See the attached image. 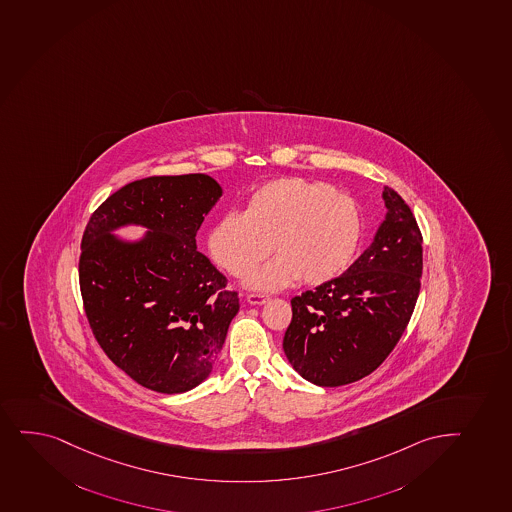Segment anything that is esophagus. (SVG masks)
<instances>
[{
    "label": "esophagus",
    "mask_w": 512,
    "mask_h": 512,
    "mask_svg": "<svg viewBox=\"0 0 512 512\" xmlns=\"http://www.w3.org/2000/svg\"><path fill=\"white\" fill-rule=\"evenodd\" d=\"M269 296L265 294H247V301L250 305H265L269 303Z\"/></svg>",
    "instance_id": "obj_1"
}]
</instances>
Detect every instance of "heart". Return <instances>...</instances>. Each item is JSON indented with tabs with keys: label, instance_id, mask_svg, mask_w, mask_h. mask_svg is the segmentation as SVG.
Returning <instances> with one entry per match:
<instances>
[{
	"label": "heart",
	"instance_id": "obj_1",
	"mask_svg": "<svg viewBox=\"0 0 512 512\" xmlns=\"http://www.w3.org/2000/svg\"><path fill=\"white\" fill-rule=\"evenodd\" d=\"M359 206L322 180L286 177L260 185L245 211H230L207 238L213 259L231 276H247L272 252L248 288L274 293L299 279L320 286L339 277L361 240Z\"/></svg>",
	"mask_w": 512,
	"mask_h": 512
}]
</instances>
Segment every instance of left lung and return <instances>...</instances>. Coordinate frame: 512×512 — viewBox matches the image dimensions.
<instances>
[{
  "label": "left lung",
  "instance_id": "1",
  "mask_svg": "<svg viewBox=\"0 0 512 512\" xmlns=\"http://www.w3.org/2000/svg\"><path fill=\"white\" fill-rule=\"evenodd\" d=\"M385 219L361 257L313 291L291 299L282 349L316 386H342L373 373L402 337L419 298L422 235L410 207L383 189Z\"/></svg>",
  "mask_w": 512,
  "mask_h": 512
}]
</instances>
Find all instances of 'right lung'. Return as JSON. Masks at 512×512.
I'll list each match as a JSON object with an SVG mask.
<instances>
[{
  "label": "right lung",
  "mask_w": 512,
  "mask_h": 512,
  "mask_svg": "<svg viewBox=\"0 0 512 512\" xmlns=\"http://www.w3.org/2000/svg\"><path fill=\"white\" fill-rule=\"evenodd\" d=\"M223 196L204 173L124 185L98 207L81 240L80 288L93 335L127 376L185 393L213 371L240 310L238 293L197 250L202 221ZM139 225L145 235L115 230Z\"/></svg>",
  "instance_id": "obj_1"
}]
</instances>
